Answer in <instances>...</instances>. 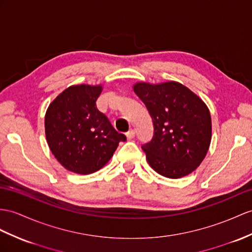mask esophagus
<instances>
[{
    "instance_id": "obj_1",
    "label": "esophagus",
    "mask_w": 252,
    "mask_h": 252,
    "mask_svg": "<svg viewBox=\"0 0 252 252\" xmlns=\"http://www.w3.org/2000/svg\"><path fill=\"white\" fill-rule=\"evenodd\" d=\"M134 134H136V132H134V130H133V129H130L129 131H128V132L126 133V137H127L128 140H130V139L134 138Z\"/></svg>"
}]
</instances>
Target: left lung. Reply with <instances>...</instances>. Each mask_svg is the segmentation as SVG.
I'll list each match as a JSON object with an SVG mask.
<instances>
[{
    "instance_id": "1",
    "label": "left lung",
    "mask_w": 252,
    "mask_h": 252,
    "mask_svg": "<svg viewBox=\"0 0 252 252\" xmlns=\"http://www.w3.org/2000/svg\"><path fill=\"white\" fill-rule=\"evenodd\" d=\"M133 91L153 120L154 134L142 145L158 174L180 179L203 160L212 139V120L205 103L179 82L137 83Z\"/></svg>"
}]
</instances>
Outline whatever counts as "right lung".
I'll list each match as a JSON object with an SVG mask.
<instances>
[{"mask_svg":"<svg viewBox=\"0 0 252 252\" xmlns=\"http://www.w3.org/2000/svg\"><path fill=\"white\" fill-rule=\"evenodd\" d=\"M101 87L72 85L49 106L45 116L46 138L58 161L78 174L101 169L125 134L116 131L107 116L98 111Z\"/></svg>","mask_w":252,"mask_h":252,"instance_id":"obj_1","label":"right lung"}]
</instances>
